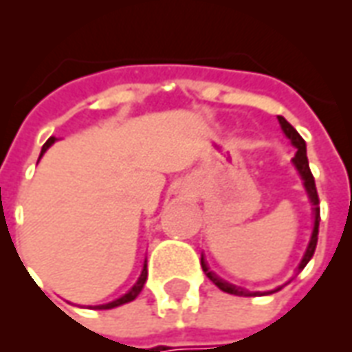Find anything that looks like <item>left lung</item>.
I'll list each match as a JSON object with an SVG mask.
<instances>
[{
  "instance_id": "left-lung-1",
  "label": "left lung",
  "mask_w": 352,
  "mask_h": 352,
  "mask_svg": "<svg viewBox=\"0 0 352 352\" xmlns=\"http://www.w3.org/2000/svg\"><path fill=\"white\" fill-rule=\"evenodd\" d=\"M278 122L280 126H282V131L286 133V137L292 141V144L295 148H297V154H295V157H293V165H295V168L298 170V174H300V178H302V184H305V189L306 192H308V198H310L311 206H314V232H311V237H310V243H308V247H306V252L305 256H302V260H300V263H298L297 267V273H300L302 269L306 267V263L311 260V256H314V252H316V247H317V234H319V197H317V189H316V179H314V176H311V170H310V165H308V157H306V142L302 137L298 135V131L295 128H293L292 124L287 122L284 116H278ZM202 269H204L206 276L215 284L219 289H223L224 293H230V295H237V297H252V295H267V293H274L278 292L280 287H276L274 292H267V293H260V292H247V289H243V287H237L234 286V284H228V282H224L223 278H219L215 273H211L210 267H208V263L204 261V258H202Z\"/></svg>"
}]
</instances>
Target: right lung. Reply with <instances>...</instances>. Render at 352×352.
<instances>
[{"label": "right lung", "instance_id": "1", "mask_svg": "<svg viewBox=\"0 0 352 352\" xmlns=\"http://www.w3.org/2000/svg\"><path fill=\"white\" fill-rule=\"evenodd\" d=\"M54 142H55V137H50V139L44 142V146H42V152H41V157L44 155V152H46L47 148L54 144ZM41 157H38V160H41ZM146 276H148V271H146V261H144V265H142V271H141V276H139V280H137L135 284H133V287H131L128 293H124L120 298L113 300V302L96 306V310H111V308H116V306H122V305H126V302H131V300H133V298H137V295L142 292V286H144V282H146Z\"/></svg>", "mask_w": 352, "mask_h": 352}]
</instances>
